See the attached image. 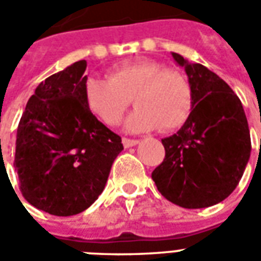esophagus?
Listing matches in <instances>:
<instances>
[{
  "instance_id": "1",
  "label": "esophagus",
  "mask_w": 261,
  "mask_h": 261,
  "mask_svg": "<svg viewBox=\"0 0 261 261\" xmlns=\"http://www.w3.org/2000/svg\"><path fill=\"white\" fill-rule=\"evenodd\" d=\"M121 142H123V145H124V148H130V147H134V145H137V144H138V140H131V138H123V140H121Z\"/></svg>"
}]
</instances>
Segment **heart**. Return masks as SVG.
Wrapping results in <instances>:
<instances>
[{
    "label": "heart",
    "mask_w": 261,
    "mask_h": 261,
    "mask_svg": "<svg viewBox=\"0 0 261 261\" xmlns=\"http://www.w3.org/2000/svg\"><path fill=\"white\" fill-rule=\"evenodd\" d=\"M133 102L137 110L125 128L168 133L186 123L193 105L192 86L185 75L151 60L127 61L114 67L108 78L91 76L84 84L88 110L106 125H117Z\"/></svg>",
    "instance_id": "obj_1"
}]
</instances>
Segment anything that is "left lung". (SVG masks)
Masks as SVG:
<instances>
[{
	"instance_id": "1",
	"label": "left lung",
	"mask_w": 261,
	"mask_h": 261,
	"mask_svg": "<svg viewBox=\"0 0 261 261\" xmlns=\"http://www.w3.org/2000/svg\"><path fill=\"white\" fill-rule=\"evenodd\" d=\"M172 57L189 76L192 112L180 130L162 140L165 159L152 179L159 193L179 207H211L235 190L250 158L246 114L215 72L180 54Z\"/></svg>"
}]
</instances>
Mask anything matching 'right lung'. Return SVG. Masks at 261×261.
<instances>
[{
	"label": "right lung",
	"mask_w": 261,
	"mask_h": 261,
	"mask_svg": "<svg viewBox=\"0 0 261 261\" xmlns=\"http://www.w3.org/2000/svg\"><path fill=\"white\" fill-rule=\"evenodd\" d=\"M86 61L46 78L28 100L16 133L14 166L25 200L69 217L91 207L121 152V138L88 110Z\"/></svg>",
	"instance_id": "add662e5"
}]
</instances>
